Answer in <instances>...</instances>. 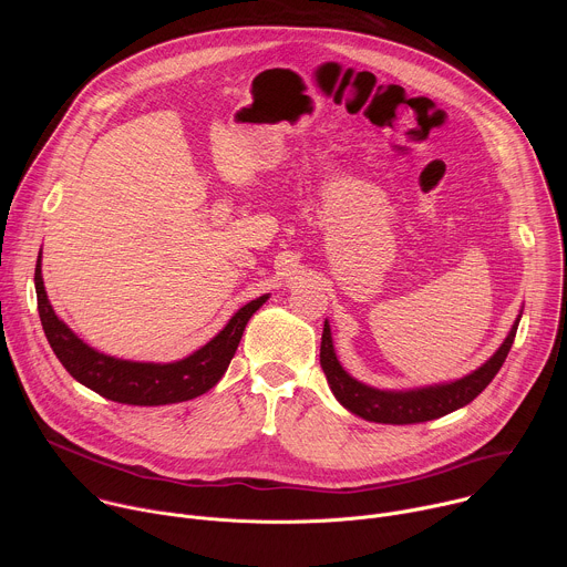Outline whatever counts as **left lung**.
<instances>
[{
	"label": "left lung",
	"mask_w": 567,
	"mask_h": 567,
	"mask_svg": "<svg viewBox=\"0 0 567 567\" xmlns=\"http://www.w3.org/2000/svg\"><path fill=\"white\" fill-rule=\"evenodd\" d=\"M520 322V313L516 316L514 326L501 348L473 372L433 385H420L409 390H381L354 379L339 361L334 352L332 330L326 320L320 339V368L328 377V383L343 409L359 415L361 420L377 424H420L444 417L466 403H471L503 368L512 343L516 339V330Z\"/></svg>",
	"instance_id": "obj_1"
}]
</instances>
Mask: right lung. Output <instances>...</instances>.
I'll return each mask as SVG.
<instances>
[{
  "instance_id": "obj_1",
  "label": "right lung",
  "mask_w": 567,
  "mask_h": 567,
  "mask_svg": "<svg viewBox=\"0 0 567 567\" xmlns=\"http://www.w3.org/2000/svg\"><path fill=\"white\" fill-rule=\"evenodd\" d=\"M35 293L42 330L64 370L101 396L130 403V406H166V403L188 401L208 392L224 377L247 322L269 300V293H265L239 307L206 346L186 359L145 363L103 354L71 332L49 302L42 280V251L35 265Z\"/></svg>"
}]
</instances>
